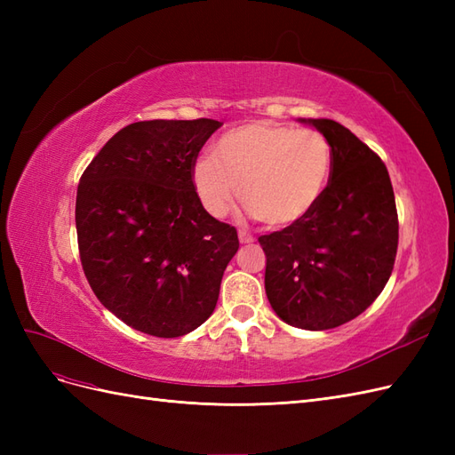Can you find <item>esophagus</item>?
<instances>
[{
    "label": "esophagus",
    "mask_w": 455,
    "mask_h": 455,
    "mask_svg": "<svg viewBox=\"0 0 455 455\" xmlns=\"http://www.w3.org/2000/svg\"><path fill=\"white\" fill-rule=\"evenodd\" d=\"M239 241L246 244V243H252V241H254V237H252L251 233L246 231V229H239Z\"/></svg>",
    "instance_id": "1"
}]
</instances>
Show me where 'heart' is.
Wrapping results in <instances>:
<instances>
[{
  "instance_id": "heart-1",
  "label": "heart",
  "mask_w": 455,
  "mask_h": 455,
  "mask_svg": "<svg viewBox=\"0 0 455 455\" xmlns=\"http://www.w3.org/2000/svg\"><path fill=\"white\" fill-rule=\"evenodd\" d=\"M332 172V148L316 129L271 121L243 123L224 132L212 156L191 167V184L206 214L224 218L237 194L267 228L299 222L323 197Z\"/></svg>"
}]
</instances>
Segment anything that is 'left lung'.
Masks as SVG:
<instances>
[{
	"mask_svg": "<svg viewBox=\"0 0 455 455\" xmlns=\"http://www.w3.org/2000/svg\"><path fill=\"white\" fill-rule=\"evenodd\" d=\"M307 123L332 148L324 194L299 222L258 241L273 311L292 326L328 330L359 316L387 284L398 214L379 156L332 119Z\"/></svg>",
	"mask_w": 455,
	"mask_h": 455,
	"instance_id": "left-lung-1",
	"label": "left lung"
}]
</instances>
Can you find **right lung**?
Masks as SVG:
<instances>
[{"instance_id":"right-lung-1","label":"right lung","mask_w":455,"mask_h":455,"mask_svg":"<svg viewBox=\"0 0 455 455\" xmlns=\"http://www.w3.org/2000/svg\"><path fill=\"white\" fill-rule=\"evenodd\" d=\"M216 119L131 123L81 174L79 258L92 292L134 330L178 338L212 315L237 229L201 206L191 167Z\"/></svg>"}]
</instances>
